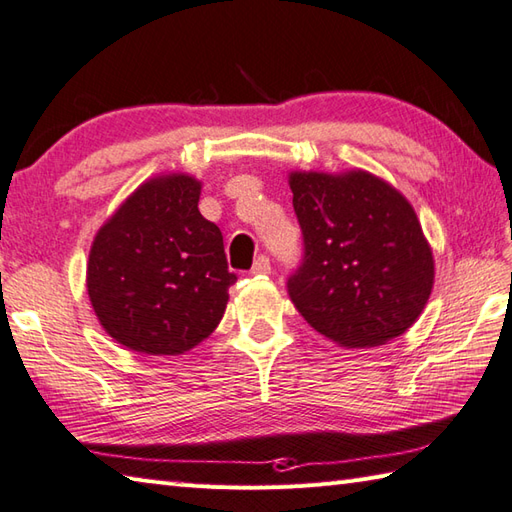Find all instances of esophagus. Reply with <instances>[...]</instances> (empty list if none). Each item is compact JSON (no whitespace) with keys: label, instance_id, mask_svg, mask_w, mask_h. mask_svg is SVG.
Here are the masks:
<instances>
[{"label":"esophagus","instance_id":"1","mask_svg":"<svg viewBox=\"0 0 512 512\" xmlns=\"http://www.w3.org/2000/svg\"><path fill=\"white\" fill-rule=\"evenodd\" d=\"M250 273H253V275H268L270 273V259H268V255H259L255 259L253 268H250Z\"/></svg>","mask_w":512,"mask_h":512}]
</instances>
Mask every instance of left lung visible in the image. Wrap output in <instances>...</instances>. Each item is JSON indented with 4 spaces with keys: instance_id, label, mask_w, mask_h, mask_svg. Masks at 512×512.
Segmentation results:
<instances>
[{
    "instance_id": "obj_1",
    "label": "left lung",
    "mask_w": 512,
    "mask_h": 512,
    "mask_svg": "<svg viewBox=\"0 0 512 512\" xmlns=\"http://www.w3.org/2000/svg\"><path fill=\"white\" fill-rule=\"evenodd\" d=\"M303 255L288 295L319 334L345 347L383 345L418 319L433 257L411 204L372 173H292Z\"/></svg>"
}]
</instances>
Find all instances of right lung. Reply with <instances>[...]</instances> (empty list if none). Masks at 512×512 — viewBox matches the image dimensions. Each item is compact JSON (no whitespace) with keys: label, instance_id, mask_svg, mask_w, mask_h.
I'll return each instance as SVG.
<instances>
[{"label":"right lung","instance_id":"right-lung-1","mask_svg":"<svg viewBox=\"0 0 512 512\" xmlns=\"http://www.w3.org/2000/svg\"><path fill=\"white\" fill-rule=\"evenodd\" d=\"M200 182L143 184L96 235L88 292L107 334L134 352L191 350L220 323L228 288L222 231L198 211Z\"/></svg>","mask_w":512,"mask_h":512}]
</instances>
